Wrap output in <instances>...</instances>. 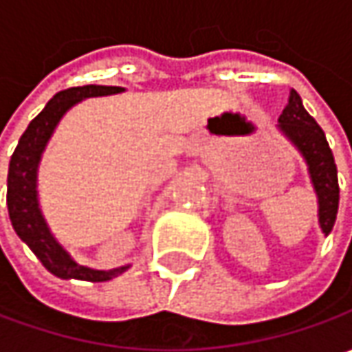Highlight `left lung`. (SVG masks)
Instances as JSON below:
<instances>
[{
	"label": "left lung",
	"mask_w": 352,
	"mask_h": 352,
	"mask_svg": "<svg viewBox=\"0 0 352 352\" xmlns=\"http://www.w3.org/2000/svg\"><path fill=\"white\" fill-rule=\"evenodd\" d=\"M278 129L294 142L300 155L304 156L314 190L318 194L319 227L325 235H329L339 210L337 166L323 129L305 111L302 98L296 89L290 91L288 105L284 107L282 116L278 119Z\"/></svg>",
	"instance_id": "1"
}]
</instances>
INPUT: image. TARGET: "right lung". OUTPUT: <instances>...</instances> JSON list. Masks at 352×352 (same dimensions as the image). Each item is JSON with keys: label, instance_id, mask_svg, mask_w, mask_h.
Returning <instances> with one entry per match:
<instances>
[{"label": "right lung", "instance_id": "add662e5", "mask_svg": "<svg viewBox=\"0 0 352 352\" xmlns=\"http://www.w3.org/2000/svg\"><path fill=\"white\" fill-rule=\"evenodd\" d=\"M119 91H125V89L119 86H82V88H68L58 91L45 105V109L29 123V127L21 135L19 144L9 160L7 210H9L11 225L21 241L27 243V247L33 250L48 272L62 280L74 278V280H88V282H107L111 278L123 274L129 268L127 264V266H119L111 270H94V268L76 263L50 233L38 208V196H36L38 162L62 116L72 105L86 98L113 96Z\"/></svg>", "mask_w": 352, "mask_h": 352}]
</instances>
